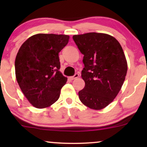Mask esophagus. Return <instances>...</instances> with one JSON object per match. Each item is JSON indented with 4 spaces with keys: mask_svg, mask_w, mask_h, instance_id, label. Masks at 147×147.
<instances>
[{
    "mask_svg": "<svg viewBox=\"0 0 147 147\" xmlns=\"http://www.w3.org/2000/svg\"><path fill=\"white\" fill-rule=\"evenodd\" d=\"M78 77H79V74H75V75H74V76L69 77V79L71 80H73L76 79V78H78Z\"/></svg>",
    "mask_w": 147,
    "mask_h": 147,
    "instance_id": "34e87169",
    "label": "esophagus"
}]
</instances>
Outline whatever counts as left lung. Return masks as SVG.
<instances>
[{"label":"left lung","instance_id":"obj_1","mask_svg":"<svg viewBox=\"0 0 147 147\" xmlns=\"http://www.w3.org/2000/svg\"><path fill=\"white\" fill-rule=\"evenodd\" d=\"M73 39L84 55L82 78L85 87L78 92L84 105L101 110L113 101L125 80L127 62L117 40L104 33L74 35Z\"/></svg>","mask_w":147,"mask_h":147}]
</instances>
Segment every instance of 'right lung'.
<instances>
[{
  "instance_id": "obj_1",
  "label": "right lung",
  "mask_w": 147,
  "mask_h": 147,
  "mask_svg": "<svg viewBox=\"0 0 147 147\" xmlns=\"http://www.w3.org/2000/svg\"><path fill=\"white\" fill-rule=\"evenodd\" d=\"M69 37L65 35L37 34L21 46L15 67L21 91L33 106L49 107L59 99L67 78L59 71V53Z\"/></svg>"
}]
</instances>
